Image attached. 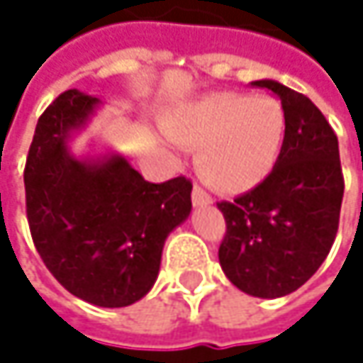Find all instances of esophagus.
<instances>
[{
  "instance_id": "34e87169",
  "label": "esophagus",
  "mask_w": 363,
  "mask_h": 363,
  "mask_svg": "<svg viewBox=\"0 0 363 363\" xmlns=\"http://www.w3.org/2000/svg\"><path fill=\"white\" fill-rule=\"evenodd\" d=\"M191 201H193L195 208H201V206H210L212 203V197L199 184H195L193 191H191Z\"/></svg>"
}]
</instances>
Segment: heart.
Listing matches in <instances>:
<instances>
[{"label": "heart", "instance_id": "1", "mask_svg": "<svg viewBox=\"0 0 363 363\" xmlns=\"http://www.w3.org/2000/svg\"><path fill=\"white\" fill-rule=\"evenodd\" d=\"M170 136L197 149V172L225 193H246L264 181L281 155L286 113L277 99L216 92L168 121Z\"/></svg>", "mask_w": 363, "mask_h": 363}]
</instances>
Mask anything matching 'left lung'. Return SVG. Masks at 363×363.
Returning <instances> with one entry per match:
<instances>
[{
    "label": "left lung",
    "instance_id": "obj_1",
    "mask_svg": "<svg viewBox=\"0 0 363 363\" xmlns=\"http://www.w3.org/2000/svg\"><path fill=\"white\" fill-rule=\"evenodd\" d=\"M286 113V138L273 172L233 201H218L227 233L218 260L233 286L258 298L298 290L326 260L342 203L338 138L305 94L273 79Z\"/></svg>",
    "mask_w": 363,
    "mask_h": 363
}]
</instances>
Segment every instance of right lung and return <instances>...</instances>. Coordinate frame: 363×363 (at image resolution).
Listing matches in <instances>:
<instances>
[{
  "mask_svg": "<svg viewBox=\"0 0 363 363\" xmlns=\"http://www.w3.org/2000/svg\"><path fill=\"white\" fill-rule=\"evenodd\" d=\"M101 105L62 92L37 121L25 166L27 218L48 271L96 307H128L155 284L166 238L191 214L184 177L145 181L125 157L79 160L67 149Z\"/></svg>",
  "mask_w": 363,
  "mask_h": 363,
  "instance_id": "obj_1",
  "label": "right lung"
}]
</instances>
